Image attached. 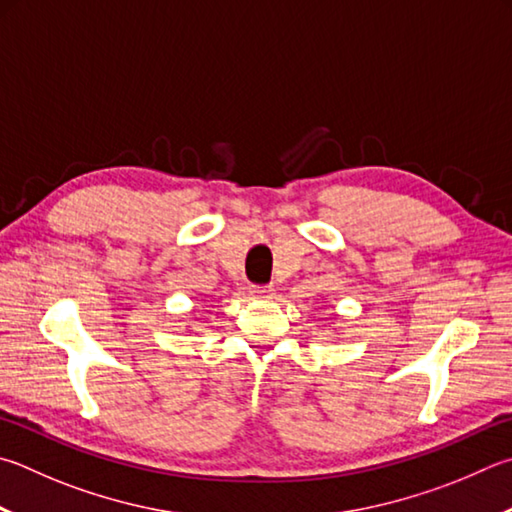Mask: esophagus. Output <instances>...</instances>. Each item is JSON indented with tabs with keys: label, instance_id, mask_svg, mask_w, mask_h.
Here are the masks:
<instances>
[{
	"label": "esophagus",
	"instance_id": "obj_1",
	"mask_svg": "<svg viewBox=\"0 0 512 512\" xmlns=\"http://www.w3.org/2000/svg\"><path fill=\"white\" fill-rule=\"evenodd\" d=\"M250 295L257 297V300H271V297L275 295V288L271 284L253 286V288H250Z\"/></svg>",
	"mask_w": 512,
	"mask_h": 512
}]
</instances>
